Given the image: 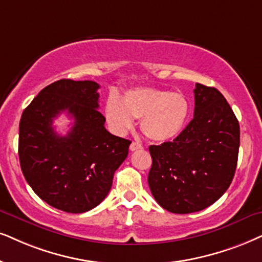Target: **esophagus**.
Here are the masks:
<instances>
[{
	"label": "esophagus",
	"mask_w": 262,
	"mask_h": 262,
	"mask_svg": "<svg viewBox=\"0 0 262 262\" xmlns=\"http://www.w3.org/2000/svg\"><path fill=\"white\" fill-rule=\"evenodd\" d=\"M130 151H137V150H139V148H142V145L141 144H139V142H137V141H133L130 144Z\"/></svg>",
	"instance_id": "obj_1"
}]
</instances>
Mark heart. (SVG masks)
<instances>
[{
	"label": "heart",
	"mask_w": 262,
	"mask_h": 262,
	"mask_svg": "<svg viewBox=\"0 0 262 262\" xmlns=\"http://www.w3.org/2000/svg\"><path fill=\"white\" fill-rule=\"evenodd\" d=\"M112 132L123 135L140 118L142 133L155 141H169L183 132L190 116V104L184 94L165 89L140 87L124 92L120 99L111 94L104 108Z\"/></svg>",
	"instance_id": "obj_1"
}]
</instances>
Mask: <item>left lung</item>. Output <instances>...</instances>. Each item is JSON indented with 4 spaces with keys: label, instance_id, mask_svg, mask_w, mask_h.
<instances>
[{
    "label": "left lung",
    "instance_id": "obj_1",
    "mask_svg": "<svg viewBox=\"0 0 262 262\" xmlns=\"http://www.w3.org/2000/svg\"><path fill=\"white\" fill-rule=\"evenodd\" d=\"M193 118L173 141L148 147V186L165 210L205 209L230 187L237 167L239 123L224 95L201 83L194 88Z\"/></svg>",
    "mask_w": 262,
    "mask_h": 262
}]
</instances>
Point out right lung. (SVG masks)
I'll use <instances>...</instances> for the list:
<instances>
[{"instance_id": "add662e5", "label": "right lung", "mask_w": 262, "mask_h": 262, "mask_svg": "<svg viewBox=\"0 0 262 262\" xmlns=\"http://www.w3.org/2000/svg\"><path fill=\"white\" fill-rule=\"evenodd\" d=\"M97 82L59 79L43 88L23 112L19 160L37 196L66 213H84L107 196L115 171L128 156L132 141L104 127ZM66 112L74 118L68 136L52 128Z\"/></svg>"}]
</instances>
